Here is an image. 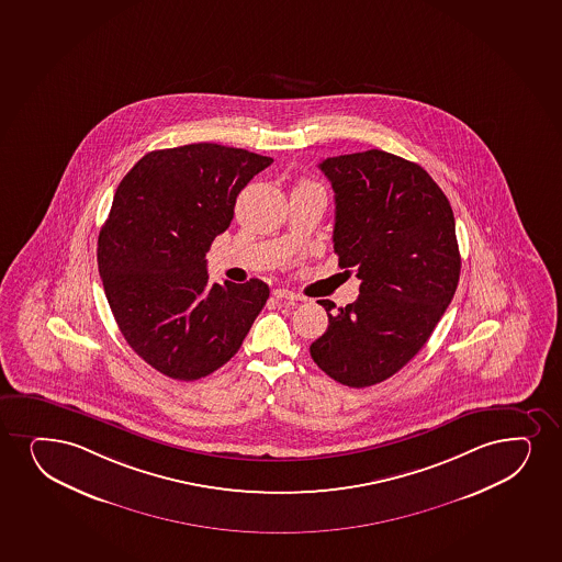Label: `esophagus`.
I'll return each mask as SVG.
<instances>
[{
	"label": "esophagus",
	"mask_w": 562,
	"mask_h": 562,
	"mask_svg": "<svg viewBox=\"0 0 562 562\" xmlns=\"http://www.w3.org/2000/svg\"><path fill=\"white\" fill-rule=\"evenodd\" d=\"M272 295L278 299V301H285V303L295 304L299 301H303V299L295 295L293 291L290 290H274L272 291Z\"/></svg>",
	"instance_id": "esophagus-1"
}]
</instances>
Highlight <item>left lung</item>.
Masks as SVG:
<instances>
[{
  "instance_id": "left-lung-1",
  "label": "left lung",
  "mask_w": 562,
  "mask_h": 562,
  "mask_svg": "<svg viewBox=\"0 0 562 562\" xmlns=\"http://www.w3.org/2000/svg\"><path fill=\"white\" fill-rule=\"evenodd\" d=\"M319 169L335 192L338 267L356 271L361 285L337 312L317 301L329 325L311 356L342 385L369 387L422 350L456 295V218L429 172L395 154H344Z\"/></svg>"
}]
</instances>
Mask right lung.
Here are the masks:
<instances>
[{"mask_svg":"<svg viewBox=\"0 0 562 562\" xmlns=\"http://www.w3.org/2000/svg\"><path fill=\"white\" fill-rule=\"evenodd\" d=\"M272 158L198 143L154 150L114 193L98 238L106 301L132 350L175 380L209 376L237 353L269 285L211 284L206 251L240 190Z\"/></svg>","mask_w":562,"mask_h":562,"instance_id":"obj_1","label":"right lung"}]
</instances>
